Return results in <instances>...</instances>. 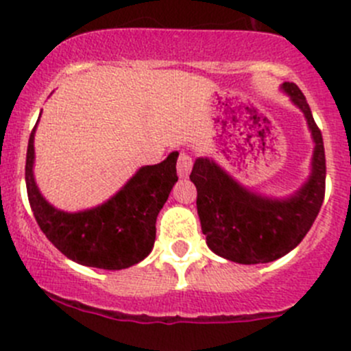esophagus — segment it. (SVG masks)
Masks as SVG:
<instances>
[{
    "label": "esophagus",
    "instance_id": "1",
    "mask_svg": "<svg viewBox=\"0 0 351 351\" xmlns=\"http://www.w3.org/2000/svg\"><path fill=\"white\" fill-rule=\"evenodd\" d=\"M192 166H193V158L192 154L189 153H180L178 156V162H176V169H178V175L180 176H186L190 171H192Z\"/></svg>",
    "mask_w": 351,
    "mask_h": 351
}]
</instances>
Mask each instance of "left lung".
Segmentation results:
<instances>
[{
    "instance_id": "left-lung-1",
    "label": "left lung",
    "mask_w": 351,
    "mask_h": 351,
    "mask_svg": "<svg viewBox=\"0 0 351 351\" xmlns=\"http://www.w3.org/2000/svg\"><path fill=\"white\" fill-rule=\"evenodd\" d=\"M284 90L306 115L313 132V173L287 200H271L239 186L214 161L197 159L190 180L197 186V210L207 246L219 256L243 265L268 263L292 251L309 232L326 192L323 134L295 83Z\"/></svg>"
}]
</instances>
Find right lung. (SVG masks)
I'll return each mask as SVG.
<instances>
[{
  "label": "right lung",
  "instance_id": "add662e5",
  "mask_svg": "<svg viewBox=\"0 0 351 351\" xmlns=\"http://www.w3.org/2000/svg\"><path fill=\"white\" fill-rule=\"evenodd\" d=\"M34 132L35 127L28 139L25 182L35 221L49 241L84 267L122 270L143 261L154 246L156 217L178 182V153H171L159 165L141 168L104 205L67 214L49 205L35 185Z\"/></svg>",
  "mask_w": 351,
  "mask_h": 351
}]
</instances>
